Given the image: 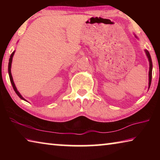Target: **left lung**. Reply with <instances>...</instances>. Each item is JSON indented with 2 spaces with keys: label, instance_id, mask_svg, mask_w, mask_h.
<instances>
[{
  "label": "left lung",
  "instance_id": "obj_1",
  "mask_svg": "<svg viewBox=\"0 0 160 160\" xmlns=\"http://www.w3.org/2000/svg\"><path fill=\"white\" fill-rule=\"evenodd\" d=\"M135 37H136V36H135ZM145 51L146 55H147L148 58L149 63H150V70H149V88H150V85H151V81H152V62L151 56H150V53H149V51L148 50H145Z\"/></svg>",
  "mask_w": 160,
  "mask_h": 160
}]
</instances>
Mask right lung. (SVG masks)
<instances>
[{"instance_id":"right-lung-1","label":"right lung","mask_w":160,"mask_h":160,"mask_svg":"<svg viewBox=\"0 0 160 160\" xmlns=\"http://www.w3.org/2000/svg\"><path fill=\"white\" fill-rule=\"evenodd\" d=\"M14 53H15V51H13V52L11 53V55H10V59H9V63H8V74H9L10 82H11L12 85V88H13V89H14V90H15V92H16V94H18V96L20 97L21 99H23V100H25V101L27 102V100L25 99H24L23 97H22V96L21 94H20V92H19L18 91L17 88H16V87H15V83H14V81H13V79H12V74H11V64H12V57H13V56H14Z\"/></svg>"}]
</instances>
